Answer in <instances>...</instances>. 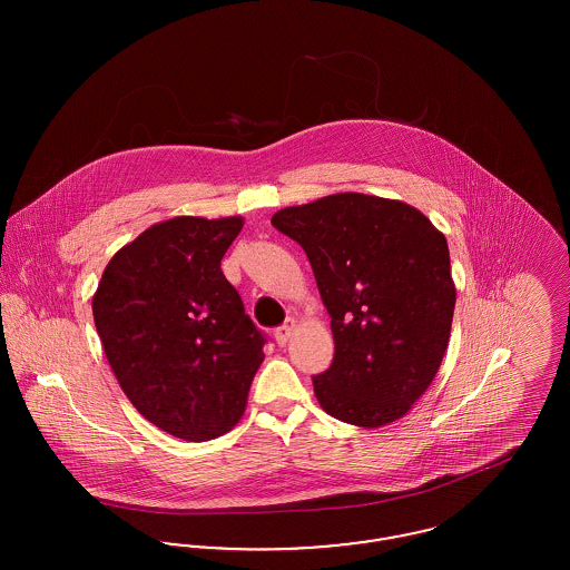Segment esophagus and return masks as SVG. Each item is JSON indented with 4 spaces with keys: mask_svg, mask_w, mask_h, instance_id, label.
<instances>
[{
    "mask_svg": "<svg viewBox=\"0 0 570 570\" xmlns=\"http://www.w3.org/2000/svg\"><path fill=\"white\" fill-rule=\"evenodd\" d=\"M295 326H297V321H295V318H288L284 325L279 326V328H275V342H277V346H286V344L291 342V335H293Z\"/></svg>",
    "mask_w": 570,
    "mask_h": 570,
    "instance_id": "obj_1",
    "label": "esophagus"
}]
</instances>
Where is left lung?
<instances>
[{"label":"left lung","instance_id":"8db88e82","mask_svg":"<svg viewBox=\"0 0 570 570\" xmlns=\"http://www.w3.org/2000/svg\"><path fill=\"white\" fill-rule=\"evenodd\" d=\"M272 224L305 249L331 316L333 363L312 379L318 404L365 430L406 416L451 337L444 235L412 205L358 191L279 209Z\"/></svg>","mask_w":570,"mask_h":570}]
</instances>
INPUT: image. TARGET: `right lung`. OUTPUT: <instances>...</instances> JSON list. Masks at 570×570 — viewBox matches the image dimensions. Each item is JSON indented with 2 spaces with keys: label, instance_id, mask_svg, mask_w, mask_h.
Wrapping results in <instances>:
<instances>
[{
  "label": "right lung",
  "instance_id": "obj_1",
  "mask_svg": "<svg viewBox=\"0 0 570 570\" xmlns=\"http://www.w3.org/2000/svg\"><path fill=\"white\" fill-rule=\"evenodd\" d=\"M242 228V216L158 222L110 258L91 298L121 391L181 440L230 432L265 358L261 331L219 269Z\"/></svg>",
  "mask_w": 570,
  "mask_h": 570
}]
</instances>
